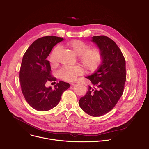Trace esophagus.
<instances>
[{
    "instance_id": "1",
    "label": "esophagus",
    "mask_w": 149,
    "mask_h": 149,
    "mask_svg": "<svg viewBox=\"0 0 149 149\" xmlns=\"http://www.w3.org/2000/svg\"><path fill=\"white\" fill-rule=\"evenodd\" d=\"M71 85L73 86V85H74V83H71Z\"/></svg>"
}]
</instances>
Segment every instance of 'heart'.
<instances>
[{
    "instance_id": "b5f03b06",
    "label": "heart",
    "mask_w": 149,
    "mask_h": 149,
    "mask_svg": "<svg viewBox=\"0 0 149 149\" xmlns=\"http://www.w3.org/2000/svg\"><path fill=\"white\" fill-rule=\"evenodd\" d=\"M67 45L72 49L75 54L79 56V61L90 72L96 71L101 66L103 62V53L99 48L88 49V45L80 40H72L69 42ZM61 47L56 46L52 51L49 57L51 65L55 66L57 63V56ZM84 69L80 65L63 66L57 72L58 77L62 80L71 82L75 80L77 78L83 74Z\"/></svg>"
}]
</instances>
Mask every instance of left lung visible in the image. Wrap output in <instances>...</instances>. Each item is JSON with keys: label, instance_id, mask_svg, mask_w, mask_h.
Listing matches in <instances>:
<instances>
[{"label": "left lung", "instance_id": "8db88e82", "mask_svg": "<svg viewBox=\"0 0 149 149\" xmlns=\"http://www.w3.org/2000/svg\"><path fill=\"white\" fill-rule=\"evenodd\" d=\"M92 41L101 49L103 62L94 74L86 77L92 85L80 98L79 105L88 115L99 117L110 111L123 93L126 62L120 49L110 38L95 36Z\"/></svg>", "mask_w": 149, "mask_h": 149}]
</instances>
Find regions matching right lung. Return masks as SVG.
<instances>
[{
  "label": "right lung",
  "instance_id": "obj_1",
  "mask_svg": "<svg viewBox=\"0 0 149 149\" xmlns=\"http://www.w3.org/2000/svg\"><path fill=\"white\" fill-rule=\"evenodd\" d=\"M63 40L61 37L47 36L35 41L25 52L19 70L22 91L27 103L35 110L45 111L55 107L61 101L63 92L70 85L59 81L46 87L47 81H56L52 76L49 62L47 60L52 48Z\"/></svg>",
  "mask_w": 149,
  "mask_h": 149
}]
</instances>
